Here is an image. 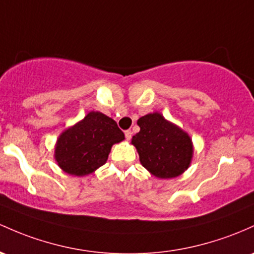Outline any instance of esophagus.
I'll use <instances>...</instances> for the list:
<instances>
[{
  "instance_id": "1",
  "label": "esophagus",
  "mask_w": 254,
  "mask_h": 254,
  "mask_svg": "<svg viewBox=\"0 0 254 254\" xmlns=\"http://www.w3.org/2000/svg\"><path fill=\"white\" fill-rule=\"evenodd\" d=\"M131 136H132L131 130H127V131H125V138H127V140H130V138H131Z\"/></svg>"
}]
</instances>
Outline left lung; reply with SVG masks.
<instances>
[{
	"label": "left lung",
	"instance_id": "left-lung-1",
	"mask_svg": "<svg viewBox=\"0 0 254 254\" xmlns=\"http://www.w3.org/2000/svg\"><path fill=\"white\" fill-rule=\"evenodd\" d=\"M140 131L132 136L140 161L150 175L169 180L178 177L190 166L194 146L190 136L159 112L137 121Z\"/></svg>",
	"mask_w": 254,
	"mask_h": 254
}]
</instances>
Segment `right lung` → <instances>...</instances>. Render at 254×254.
Masks as SVG:
<instances>
[{"mask_svg":"<svg viewBox=\"0 0 254 254\" xmlns=\"http://www.w3.org/2000/svg\"><path fill=\"white\" fill-rule=\"evenodd\" d=\"M124 138V133L112 118L91 111L60 133L55 143L54 159L66 174L86 176L104 165L113 144Z\"/></svg>","mask_w":254,"mask_h":254,"instance_id":"right-lung-1","label":"right lung"}]
</instances>
